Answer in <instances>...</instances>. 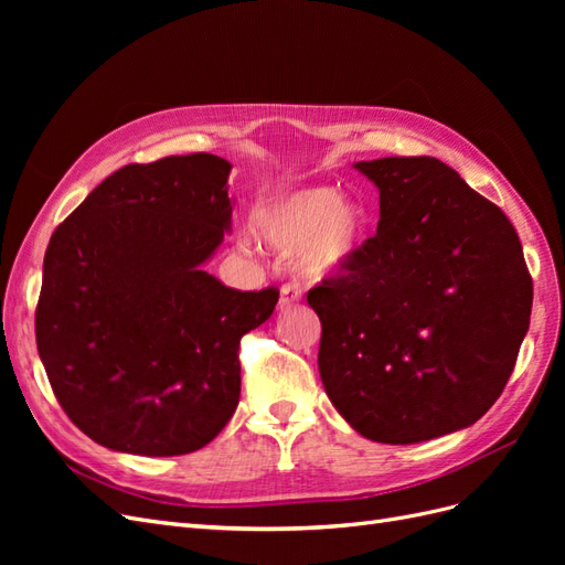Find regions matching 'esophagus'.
Wrapping results in <instances>:
<instances>
[{
  "mask_svg": "<svg viewBox=\"0 0 565 565\" xmlns=\"http://www.w3.org/2000/svg\"><path fill=\"white\" fill-rule=\"evenodd\" d=\"M301 301V289L292 282H287L280 287V299H278V309H289V306Z\"/></svg>",
  "mask_w": 565,
  "mask_h": 565,
  "instance_id": "obj_1",
  "label": "esophagus"
}]
</instances>
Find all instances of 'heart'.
<instances>
[{
    "mask_svg": "<svg viewBox=\"0 0 565 565\" xmlns=\"http://www.w3.org/2000/svg\"><path fill=\"white\" fill-rule=\"evenodd\" d=\"M262 241L282 254L295 252L306 280H322L344 268L365 241V210L332 188H303L264 202L252 216Z\"/></svg>",
    "mask_w": 565,
    "mask_h": 565,
    "instance_id": "b5f03b06",
    "label": "heart"
}]
</instances>
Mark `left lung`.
Segmentation results:
<instances>
[{
  "label": "left lung",
  "mask_w": 565,
  "mask_h": 565,
  "mask_svg": "<svg viewBox=\"0 0 565 565\" xmlns=\"http://www.w3.org/2000/svg\"><path fill=\"white\" fill-rule=\"evenodd\" d=\"M377 233L309 292L320 380L353 429L407 446L471 426L514 372L533 280L504 212L436 158L358 162Z\"/></svg>",
  "instance_id": "1"
}]
</instances>
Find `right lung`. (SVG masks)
I'll list each match as a JSON object with an SVG mask.
<instances>
[{"mask_svg": "<svg viewBox=\"0 0 565 565\" xmlns=\"http://www.w3.org/2000/svg\"><path fill=\"white\" fill-rule=\"evenodd\" d=\"M228 172L210 152L127 164L51 235L38 351L65 415L98 446L185 455L235 413L241 339L280 292H237L202 270L231 228Z\"/></svg>", "mask_w": 565, "mask_h": 565, "instance_id": "right-lung-1", "label": "right lung"}]
</instances>
